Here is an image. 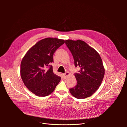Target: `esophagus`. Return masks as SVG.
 Returning <instances> with one entry per match:
<instances>
[{"instance_id": "obj_1", "label": "esophagus", "mask_w": 127, "mask_h": 127, "mask_svg": "<svg viewBox=\"0 0 127 127\" xmlns=\"http://www.w3.org/2000/svg\"><path fill=\"white\" fill-rule=\"evenodd\" d=\"M69 75V73L68 72H66V73H65V74H64V77L65 78V77H67V76H68Z\"/></svg>"}]
</instances>
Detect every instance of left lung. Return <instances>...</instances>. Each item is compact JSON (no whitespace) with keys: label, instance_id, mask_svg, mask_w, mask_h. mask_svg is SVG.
<instances>
[{"label":"left lung","instance_id":"obj_1","mask_svg":"<svg viewBox=\"0 0 127 127\" xmlns=\"http://www.w3.org/2000/svg\"><path fill=\"white\" fill-rule=\"evenodd\" d=\"M66 44L74 57L75 67H80L75 74L77 85L69 90L77 98L90 97L96 91L102 82L105 69L101 58L94 49L85 42L66 40Z\"/></svg>","mask_w":127,"mask_h":127}]
</instances>
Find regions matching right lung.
Returning <instances> with one entry per match:
<instances>
[{
	"instance_id": "right-lung-1",
	"label": "right lung",
	"mask_w": 127,
	"mask_h": 127,
	"mask_svg": "<svg viewBox=\"0 0 127 127\" xmlns=\"http://www.w3.org/2000/svg\"><path fill=\"white\" fill-rule=\"evenodd\" d=\"M64 43V40L57 38L43 39L31 48L22 60V79L29 90L37 96L52 93L60 81L61 77L53 73L49 64L53 62V55L57 49Z\"/></svg>"
}]
</instances>
